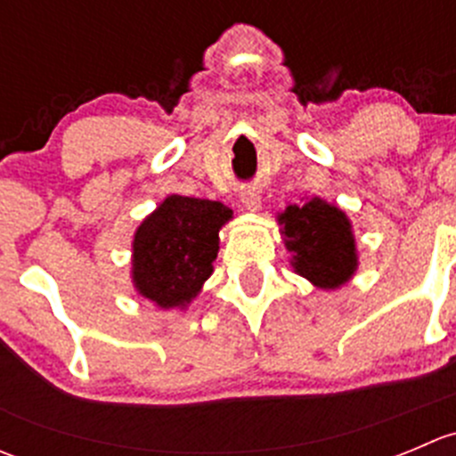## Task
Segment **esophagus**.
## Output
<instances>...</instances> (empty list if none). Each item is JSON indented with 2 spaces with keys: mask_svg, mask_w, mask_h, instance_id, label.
Segmentation results:
<instances>
[{
  "mask_svg": "<svg viewBox=\"0 0 456 456\" xmlns=\"http://www.w3.org/2000/svg\"><path fill=\"white\" fill-rule=\"evenodd\" d=\"M240 200H242V205H245L249 211L260 209V194H257L256 190H251V187H249V190L240 191Z\"/></svg>",
  "mask_w": 456,
  "mask_h": 456,
  "instance_id": "1",
  "label": "esophagus"
}]
</instances>
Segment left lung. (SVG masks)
<instances>
[{"instance_id": "obj_1", "label": "left lung", "mask_w": 456, "mask_h": 456, "mask_svg": "<svg viewBox=\"0 0 456 456\" xmlns=\"http://www.w3.org/2000/svg\"><path fill=\"white\" fill-rule=\"evenodd\" d=\"M284 245L302 278L322 289H338L357 266L351 223L338 207L322 199L289 205L280 216Z\"/></svg>"}]
</instances>
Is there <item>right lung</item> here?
I'll return each mask as SVG.
<instances>
[{"mask_svg":"<svg viewBox=\"0 0 456 456\" xmlns=\"http://www.w3.org/2000/svg\"><path fill=\"white\" fill-rule=\"evenodd\" d=\"M232 218L223 202L169 196L134 236V284L163 309L185 306L211 275L218 232Z\"/></svg>","mask_w":456,"mask_h":456,"instance_id":"add662e5","label":"right lung"}]
</instances>
